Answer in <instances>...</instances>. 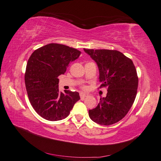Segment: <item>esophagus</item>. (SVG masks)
Returning <instances> with one entry per match:
<instances>
[{"label": "esophagus", "instance_id": "obj_1", "mask_svg": "<svg viewBox=\"0 0 161 161\" xmlns=\"http://www.w3.org/2000/svg\"><path fill=\"white\" fill-rule=\"evenodd\" d=\"M86 96H87V95L86 93H80V97H81V100H83V99H84Z\"/></svg>", "mask_w": 161, "mask_h": 161}]
</instances>
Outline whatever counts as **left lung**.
<instances>
[{"label":"left lung","mask_w":161,"mask_h":161,"mask_svg":"<svg viewBox=\"0 0 161 161\" xmlns=\"http://www.w3.org/2000/svg\"><path fill=\"white\" fill-rule=\"evenodd\" d=\"M84 50L97 65L100 87H107V96L88 111L89 117L99 125L115 124L127 114L135 100L138 78L134 64L118 50Z\"/></svg>","instance_id":"obj_1"}]
</instances>
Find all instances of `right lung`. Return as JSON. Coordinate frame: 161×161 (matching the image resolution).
Returning a JSON list of instances; mask_svg holds the SVG:
<instances>
[{"label": "right lung", "instance_id": "right-lung-1", "mask_svg": "<svg viewBox=\"0 0 161 161\" xmlns=\"http://www.w3.org/2000/svg\"><path fill=\"white\" fill-rule=\"evenodd\" d=\"M80 54L73 47L50 43L34 51L29 58L25 73L27 93L35 111L47 120L66 118L80 99L77 92H59L58 85V77Z\"/></svg>", "mask_w": 161, "mask_h": 161}]
</instances>
